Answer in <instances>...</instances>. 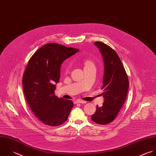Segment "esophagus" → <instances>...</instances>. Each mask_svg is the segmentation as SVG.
I'll list each match as a JSON object with an SVG mask.
<instances>
[{
    "mask_svg": "<svg viewBox=\"0 0 156 156\" xmlns=\"http://www.w3.org/2000/svg\"><path fill=\"white\" fill-rule=\"evenodd\" d=\"M76 104H86L87 102L86 101H82V100H77L76 101Z\"/></svg>",
    "mask_w": 156,
    "mask_h": 156,
    "instance_id": "esophagus-1",
    "label": "esophagus"
}]
</instances>
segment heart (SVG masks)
<instances>
[{
	"label": "heart",
	"instance_id": "1",
	"mask_svg": "<svg viewBox=\"0 0 156 156\" xmlns=\"http://www.w3.org/2000/svg\"><path fill=\"white\" fill-rule=\"evenodd\" d=\"M83 64L85 66V68H88V67H91V66H94V62L90 59V58H87L84 60L83 62ZM70 69V65L68 64L66 65V67H65V70L66 71H68Z\"/></svg>",
	"mask_w": 156,
	"mask_h": 156
}]
</instances>
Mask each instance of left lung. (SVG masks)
<instances>
[{"mask_svg": "<svg viewBox=\"0 0 156 156\" xmlns=\"http://www.w3.org/2000/svg\"><path fill=\"white\" fill-rule=\"evenodd\" d=\"M100 50L104 58L103 93L104 102L101 107L97 106L91 120L100 125H106L113 121L125 103L129 81L125 68L118 54L102 42L94 44Z\"/></svg>", "mask_w": 156, "mask_h": 156, "instance_id": "obj_1", "label": "left lung"}]
</instances>
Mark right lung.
Wrapping results in <instances>:
<instances>
[{"label":"right lung","mask_w":156,"mask_h":156,"mask_svg":"<svg viewBox=\"0 0 156 156\" xmlns=\"http://www.w3.org/2000/svg\"><path fill=\"white\" fill-rule=\"evenodd\" d=\"M79 49L58 44H46L37 50L28 61L22 83L27 102L43 123L57 126L65 122L73 106L70 100L55 94L62 62Z\"/></svg>","instance_id":"add662e5"}]
</instances>
